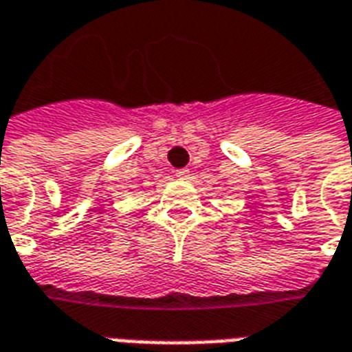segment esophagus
I'll return each instance as SVG.
<instances>
[{"mask_svg": "<svg viewBox=\"0 0 352 352\" xmlns=\"http://www.w3.org/2000/svg\"><path fill=\"white\" fill-rule=\"evenodd\" d=\"M181 181H188L190 179V171L188 169H177V173H175Z\"/></svg>", "mask_w": 352, "mask_h": 352, "instance_id": "esophagus-1", "label": "esophagus"}]
</instances>
